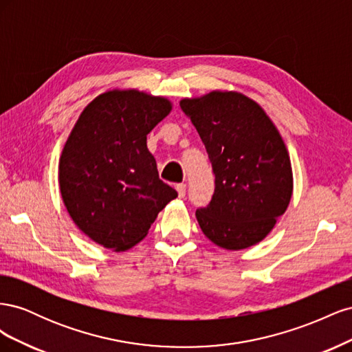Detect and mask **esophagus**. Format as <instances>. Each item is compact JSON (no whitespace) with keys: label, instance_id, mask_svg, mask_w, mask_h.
<instances>
[{"label":"esophagus","instance_id":"34e87169","mask_svg":"<svg viewBox=\"0 0 352 352\" xmlns=\"http://www.w3.org/2000/svg\"><path fill=\"white\" fill-rule=\"evenodd\" d=\"M176 190H177V194H179V198H184L186 195V185L185 184H179L176 186Z\"/></svg>","mask_w":352,"mask_h":352}]
</instances>
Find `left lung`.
<instances>
[{
  "label": "left lung",
  "instance_id": "left-lung-1",
  "mask_svg": "<svg viewBox=\"0 0 352 352\" xmlns=\"http://www.w3.org/2000/svg\"><path fill=\"white\" fill-rule=\"evenodd\" d=\"M180 109L204 142L216 176L210 204L195 212L201 230L220 248L252 247L272 232L292 197L291 160L279 131L239 92L184 98Z\"/></svg>",
  "mask_w": 352,
  "mask_h": 352
}]
</instances>
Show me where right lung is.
Listing matches in <instances>:
<instances>
[{
  "mask_svg": "<svg viewBox=\"0 0 352 352\" xmlns=\"http://www.w3.org/2000/svg\"><path fill=\"white\" fill-rule=\"evenodd\" d=\"M172 111L164 97L136 89L98 95L63 148L58 184L72 220L105 248L141 242L177 192L158 177L146 135Z\"/></svg>",
  "mask_w": 352,
  "mask_h": 352,
  "instance_id": "obj_1",
  "label": "right lung"
}]
</instances>
